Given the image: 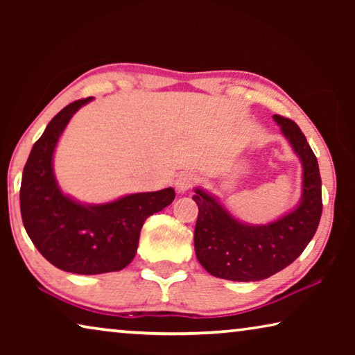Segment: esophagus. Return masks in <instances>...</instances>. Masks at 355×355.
I'll list each match as a JSON object with an SVG mask.
<instances>
[{
	"label": "esophagus",
	"mask_w": 355,
	"mask_h": 355,
	"mask_svg": "<svg viewBox=\"0 0 355 355\" xmlns=\"http://www.w3.org/2000/svg\"><path fill=\"white\" fill-rule=\"evenodd\" d=\"M197 182V177L194 175V173L191 172H184V173H180V175L177 177L175 180V188L178 192H182V194H184L186 191H189L192 186L196 184Z\"/></svg>",
	"instance_id": "34e87169"
}]
</instances>
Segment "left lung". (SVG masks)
Wrapping results in <instances>:
<instances>
[{"label": "left lung", "mask_w": 355, "mask_h": 355, "mask_svg": "<svg viewBox=\"0 0 355 355\" xmlns=\"http://www.w3.org/2000/svg\"><path fill=\"white\" fill-rule=\"evenodd\" d=\"M272 119L302 164V192L294 209L269 224H245L236 219L208 191L196 188L199 207L194 230L197 260L219 279L257 282L285 269L313 238L322 213L318 159L300 128L290 119Z\"/></svg>", "instance_id": "left-lung-1"}]
</instances>
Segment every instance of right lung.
<instances>
[{
    "label": "right lung",
    "instance_id": "1",
    "mask_svg": "<svg viewBox=\"0 0 355 355\" xmlns=\"http://www.w3.org/2000/svg\"><path fill=\"white\" fill-rule=\"evenodd\" d=\"M91 100H76L51 119L29 153L20 188L23 225L35 248L53 266L84 275L128 266L144 222L175 199L172 188L136 192L97 205L64 194L53 171V155L70 119Z\"/></svg>",
    "mask_w": 355,
    "mask_h": 355
}]
</instances>
